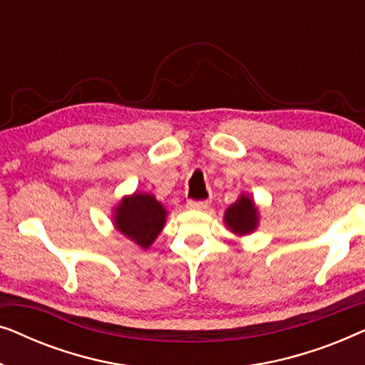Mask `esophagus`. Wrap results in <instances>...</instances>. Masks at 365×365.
I'll use <instances>...</instances> for the list:
<instances>
[{
    "mask_svg": "<svg viewBox=\"0 0 365 365\" xmlns=\"http://www.w3.org/2000/svg\"><path fill=\"white\" fill-rule=\"evenodd\" d=\"M209 206V201H187V209H194V211H201V209H206Z\"/></svg>",
    "mask_w": 365,
    "mask_h": 365,
    "instance_id": "esophagus-1",
    "label": "esophagus"
}]
</instances>
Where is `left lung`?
<instances>
[{"mask_svg": "<svg viewBox=\"0 0 365 365\" xmlns=\"http://www.w3.org/2000/svg\"><path fill=\"white\" fill-rule=\"evenodd\" d=\"M224 219L229 229L236 234L252 232L257 226V209L254 207L252 199L241 196L236 204L227 209Z\"/></svg>", "mask_w": 365, "mask_h": 365, "instance_id": "obj_1", "label": "left lung"}]
</instances>
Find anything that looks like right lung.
<instances>
[{
    "instance_id": "add662e5",
    "label": "right lung",
    "mask_w": 365,
    "mask_h": 365,
    "mask_svg": "<svg viewBox=\"0 0 365 365\" xmlns=\"http://www.w3.org/2000/svg\"><path fill=\"white\" fill-rule=\"evenodd\" d=\"M114 219L119 232L146 249L161 232L166 221V209L149 194H134L123 199Z\"/></svg>"
}]
</instances>
